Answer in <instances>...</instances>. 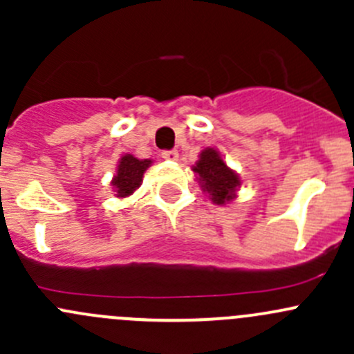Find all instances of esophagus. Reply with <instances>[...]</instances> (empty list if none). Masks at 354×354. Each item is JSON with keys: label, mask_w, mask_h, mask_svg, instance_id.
<instances>
[{"label": "esophagus", "mask_w": 354, "mask_h": 354, "mask_svg": "<svg viewBox=\"0 0 354 354\" xmlns=\"http://www.w3.org/2000/svg\"><path fill=\"white\" fill-rule=\"evenodd\" d=\"M162 159H166V160H178V151H164L162 154Z\"/></svg>", "instance_id": "34e87169"}]
</instances>
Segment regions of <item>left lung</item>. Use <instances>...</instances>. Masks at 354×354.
<instances>
[{
	"mask_svg": "<svg viewBox=\"0 0 354 354\" xmlns=\"http://www.w3.org/2000/svg\"><path fill=\"white\" fill-rule=\"evenodd\" d=\"M194 173L198 176L197 180L203 192H207L217 205H224L233 200L234 192L241 183L238 174L226 166L219 152L210 147L202 151L200 159L194 166Z\"/></svg>",
	"mask_w": 354,
	"mask_h": 354,
	"instance_id": "obj_1",
	"label": "left lung"
}]
</instances>
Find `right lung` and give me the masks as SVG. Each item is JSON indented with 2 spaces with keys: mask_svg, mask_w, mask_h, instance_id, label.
Instances as JSON below:
<instances>
[{
  "mask_svg": "<svg viewBox=\"0 0 354 354\" xmlns=\"http://www.w3.org/2000/svg\"><path fill=\"white\" fill-rule=\"evenodd\" d=\"M151 164V159H137L131 154L121 157L120 164H118L116 176L111 181L114 192H116V197L124 198L133 194L142 185V176H144V173Z\"/></svg>",
  "mask_w": 354,
  "mask_h": 354,
  "instance_id": "obj_1",
  "label": "right lung"
}]
</instances>
